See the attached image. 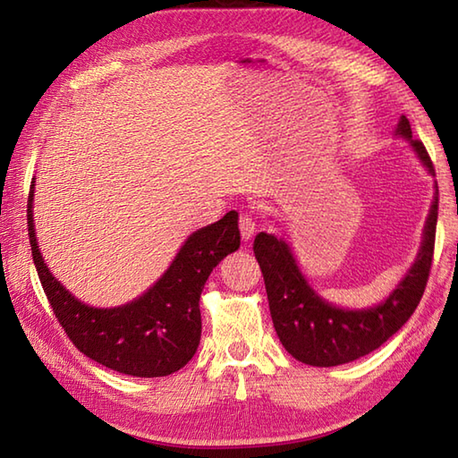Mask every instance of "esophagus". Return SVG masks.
Listing matches in <instances>:
<instances>
[{"instance_id": "esophagus-1", "label": "esophagus", "mask_w": 458, "mask_h": 458, "mask_svg": "<svg viewBox=\"0 0 458 458\" xmlns=\"http://www.w3.org/2000/svg\"><path fill=\"white\" fill-rule=\"evenodd\" d=\"M240 232H242V238L246 242L254 238L256 234V220L251 216L250 212H242L240 214Z\"/></svg>"}]
</instances>
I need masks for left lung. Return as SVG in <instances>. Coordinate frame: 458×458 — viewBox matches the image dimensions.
Here are the masks:
<instances>
[{"mask_svg":"<svg viewBox=\"0 0 458 458\" xmlns=\"http://www.w3.org/2000/svg\"><path fill=\"white\" fill-rule=\"evenodd\" d=\"M395 135L411 143L423 167L435 177L429 153L420 140H413L411 125L405 115L400 118ZM437 214L439 189L435 184L423 242L413 266L390 297L362 310L340 309L320 299L301 274L287 242L259 232L254 240V254L264 274L271 320L287 352L303 364L330 368L362 358L394 336L410 320L423 297L433 261Z\"/></svg>","mask_w":458,"mask_h":458,"instance_id":"8db88e82","label":"left lung"}]
</instances>
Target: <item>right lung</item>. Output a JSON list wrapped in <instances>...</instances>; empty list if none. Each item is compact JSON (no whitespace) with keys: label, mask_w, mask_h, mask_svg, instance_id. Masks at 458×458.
I'll use <instances>...</instances> for the list:
<instances>
[{"label":"right lung","mask_w":458,"mask_h":458,"mask_svg":"<svg viewBox=\"0 0 458 458\" xmlns=\"http://www.w3.org/2000/svg\"><path fill=\"white\" fill-rule=\"evenodd\" d=\"M33 189L27 200V226L33 264L58 323L82 354L106 368L135 377L177 372L200 343L199 301L210 271L240 248L238 212L230 210L184 242L161 279L131 303L96 309L68 293L48 271L35 238Z\"/></svg>","instance_id":"add662e5"}]
</instances>
